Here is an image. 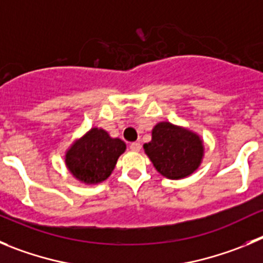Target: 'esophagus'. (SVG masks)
I'll use <instances>...</instances> for the list:
<instances>
[{
  "mask_svg": "<svg viewBox=\"0 0 263 263\" xmlns=\"http://www.w3.org/2000/svg\"><path fill=\"white\" fill-rule=\"evenodd\" d=\"M129 149L132 152H140L141 151V144L140 143H131L129 144Z\"/></svg>",
  "mask_w": 263,
  "mask_h": 263,
  "instance_id": "esophagus-1",
  "label": "esophagus"
}]
</instances>
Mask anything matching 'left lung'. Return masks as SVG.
I'll use <instances>...</instances> for the list:
<instances>
[{
  "instance_id": "1",
  "label": "left lung",
  "mask_w": 263,
  "mask_h": 263,
  "mask_svg": "<svg viewBox=\"0 0 263 263\" xmlns=\"http://www.w3.org/2000/svg\"><path fill=\"white\" fill-rule=\"evenodd\" d=\"M143 148L156 170L173 180L192 175L205 153L203 140L197 132L170 122L157 123L152 129V140Z\"/></svg>"
}]
</instances>
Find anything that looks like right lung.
Here are the masks:
<instances>
[{"mask_svg":"<svg viewBox=\"0 0 263 263\" xmlns=\"http://www.w3.org/2000/svg\"><path fill=\"white\" fill-rule=\"evenodd\" d=\"M126 148L123 140L112 139L104 128L93 127L68 146L65 165L76 180L95 185L111 175Z\"/></svg>","mask_w":263,"mask_h":263,"instance_id":"obj_1","label":"right lung"}]
</instances>
